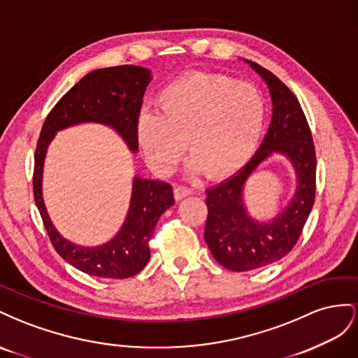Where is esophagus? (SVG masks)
I'll return each mask as SVG.
<instances>
[{
	"mask_svg": "<svg viewBox=\"0 0 358 358\" xmlns=\"http://www.w3.org/2000/svg\"><path fill=\"white\" fill-rule=\"evenodd\" d=\"M192 195V190L189 187H185V186H178L173 189V198H176L177 201H181L185 199L186 196Z\"/></svg>",
	"mask_w": 358,
	"mask_h": 358,
	"instance_id": "obj_1",
	"label": "esophagus"
}]
</instances>
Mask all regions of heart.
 Returning a JSON list of instances; mask_svg holds the SVG:
<instances>
[{
	"instance_id": "b5f03b06",
	"label": "heart",
	"mask_w": 358,
	"mask_h": 358,
	"mask_svg": "<svg viewBox=\"0 0 358 358\" xmlns=\"http://www.w3.org/2000/svg\"><path fill=\"white\" fill-rule=\"evenodd\" d=\"M159 114L144 112L136 136L151 169L171 173L186 150L193 171L208 178L238 172L257 151L265 100L250 84L219 73H187L171 80L156 99Z\"/></svg>"
}]
</instances>
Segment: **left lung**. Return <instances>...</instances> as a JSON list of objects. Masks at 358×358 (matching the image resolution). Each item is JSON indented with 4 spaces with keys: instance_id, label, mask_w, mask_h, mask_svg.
Masks as SVG:
<instances>
[{
    "instance_id": "left-lung-1",
    "label": "left lung",
    "mask_w": 358,
    "mask_h": 358,
    "mask_svg": "<svg viewBox=\"0 0 358 358\" xmlns=\"http://www.w3.org/2000/svg\"><path fill=\"white\" fill-rule=\"evenodd\" d=\"M270 88L273 117L267 135L248 165L229 180L208 189L206 238L219 264L231 271H249L282 259L297 244L315 202L316 156L308 120L297 97L267 69L244 59ZM273 152L292 162L298 190L290 206L270 224L255 222L242 203V189L251 172Z\"/></svg>"
}]
</instances>
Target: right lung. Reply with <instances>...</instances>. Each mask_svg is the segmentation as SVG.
Returning <instances> with one entry per match:
<instances>
[{
    "instance_id": "right-lung-1",
    "label": "right lung",
    "mask_w": 358,
    "mask_h": 358,
    "mask_svg": "<svg viewBox=\"0 0 358 358\" xmlns=\"http://www.w3.org/2000/svg\"><path fill=\"white\" fill-rule=\"evenodd\" d=\"M151 71L139 66H117L90 71L71 87L49 112L34 155V201L48 236L61 258L90 275L127 279L150 259L148 241L159 217L173 206L169 182L135 177L127 217L117 236L99 248H83L59 236L50 222L42 196L43 162L49 142L58 130L79 122H101L118 131L131 151L138 150L136 127L142 97Z\"/></svg>"
}]
</instances>
